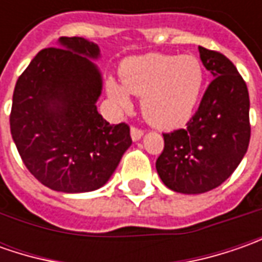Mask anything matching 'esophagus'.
Returning a JSON list of instances; mask_svg holds the SVG:
<instances>
[{"mask_svg":"<svg viewBox=\"0 0 262 262\" xmlns=\"http://www.w3.org/2000/svg\"><path fill=\"white\" fill-rule=\"evenodd\" d=\"M143 129H140V128H137V126H131V138L134 140V141H138L141 137H143Z\"/></svg>","mask_w":262,"mask_h":262,"instance_id":"esophagus-1","label":"esophagus"}]
</instances>
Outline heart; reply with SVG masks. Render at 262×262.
<instances>
[{"mask_svg": "<svg viewBox=\"0 0 262 262\" xmlns=\"http://www.w3.org/2000/svg\"><path fill=\"white\" fill-rule=\"evenodd\" d=\"M122 89L107 81V95L115 105L129 106L126 95L141 97V112L150 125L175 129L185 125L204 89L206 73L195 55L147 54L128 58L121 66Z\"/></svg>", "mask_w": 262, "mask_h": 262, "instance_id": "obj_1", "label": "heart"}]
</instances>
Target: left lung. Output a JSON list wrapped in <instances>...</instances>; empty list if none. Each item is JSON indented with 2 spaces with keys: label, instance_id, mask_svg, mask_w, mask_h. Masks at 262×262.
I'll use <instances>...</instances> for the list:
<instances>
[{
  "label": "left lung",
  "instance_id": "8db88e82",
  "mask_svg": "<svg viewBox=\"0 0 262 262\" xmlns=\"http://www.w3.org/2000/svg\"><path fill=\"white\" fill-rule=\"evenodd\" d=\"M198 51L213 81L186 128L163 134L165 147L156 160L163 184L182 194L222 185L244 159L251 138L247 83L223 54L203 46Z\"/></svg>",
  "mask_w": 262,
  "mask_h": 262
}]
</instances>
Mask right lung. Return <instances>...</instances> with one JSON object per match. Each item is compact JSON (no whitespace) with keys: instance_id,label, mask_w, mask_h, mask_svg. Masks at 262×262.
I'll return each instance as SVG.
<instances>
[{"instance_id":"add662e5","label":"right lung","mask_w":262,"mask_h":262,"mask_svg":"<svg viewBox=\"0 0 262 262\" xmlns=\"http://www.w3.org/2000/svg\"><path fill=\"white\" fill-rule=\"evenodd\" d=\"M42 49L18 77L10 128L29 172L59 192L103 186L133 140L125 122L111 125L97 112L102 76L90 59L100 52L83 37H61Z\"/></svg>"}]
</instances>
